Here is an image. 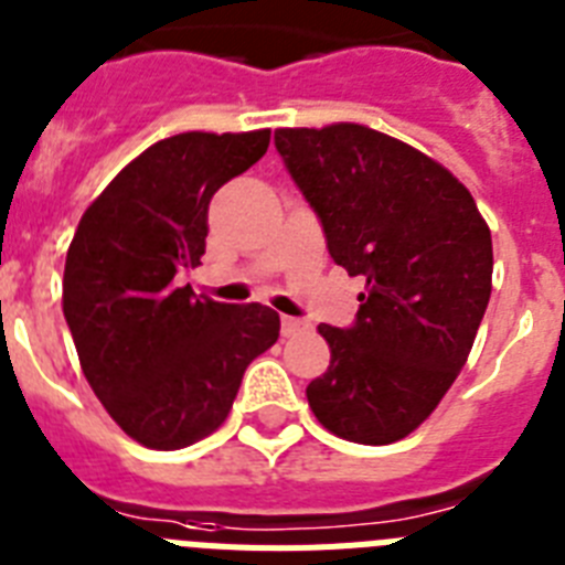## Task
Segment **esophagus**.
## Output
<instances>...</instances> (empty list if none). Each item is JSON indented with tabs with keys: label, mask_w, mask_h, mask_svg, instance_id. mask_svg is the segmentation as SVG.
Masks as SVG:
<instances>
[{
	"label": "esophagus",
	"mask_w": 565,
	"mask_h": 565,
	"mask_svg": "<svg viewBox=\"0 0 565 565\" xmlns=\"http://www.w3.org/2000/svg\"><path fill=\"white\" fill-rule=\"evenodd\" d=\"M303 330H310V323L301 321V318H289V316L281 318V335H284V338L301 335Z\"/></svg>",
	"instance_id": "34e87169"
}]
</instances>
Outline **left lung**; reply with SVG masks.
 I'll list each match as a JSON object with an SVG mask.
<instances>
[{"label":"left lung","mask_w":565,"mask_h":565,"mask_svg":"<svg viewBox=\"0 0 565 565\" xmlns=\"http://www.w3.org/2000/svg\"><path fill=\"white\" fill-rule=\"evenodd\" d=\"M276 150L332 262L366 278L355 323L318 327L332 358L310 409L338 438L395 444L463 370L492 296V233L446 167L364 125L281 127Z\"/></svg>","instance_id":"obj_1"}]
</instances>
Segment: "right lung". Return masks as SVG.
Segmentation results:
<instances>
[{"instance_id": "add662e5", "label": "right lung", "mask_w": 565, "mask_h": 565, "mask_svg": "<svg viewBox=\"0 0 565 565\" xmlns=\"http://www.w3.org/2000/svg\"><path fill=\"white\" fill-rule=\"evenodd\" d=\"M267 147L269 130L161 139L78 222L62 310L87 384L141 446L170 452L207 438L233 409L249 361L278 341L276 310L195 298L175 284L201 264L215 190Z\"/></svg>"}]
</instances>
